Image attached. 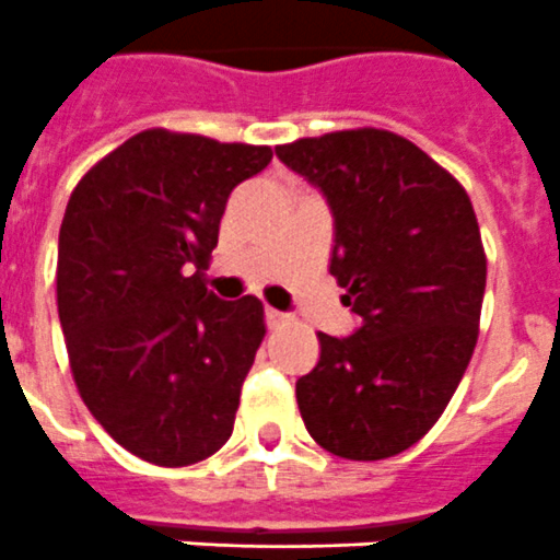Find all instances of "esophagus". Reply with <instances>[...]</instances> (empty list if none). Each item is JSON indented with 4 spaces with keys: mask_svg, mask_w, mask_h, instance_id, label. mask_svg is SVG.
I'll return each mask as SVG.
<instances>
[{
    "mask_svg": "<svg viewBox=\"0 0 560 560\" xmlns=\"http://www.w3.org/2000/svg\"><path fill=\"white\" fill-rule=\"evenodd\" d=\"M289 319H291V316L283 314V311L266 308V325H269V328H280V325H285Z\"/></svg>",
    "mask_w": 560,
    "mask_h": 560,
    "instance_id": "esophagus-1",
    "label": "esophagus"
}]
</instances>
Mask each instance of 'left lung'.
I'll use <instances>...</instances> for the list:
<instances>
[{
  "instance_id": "1",
  "label": "left lung",
  "mask_w": 560,
  "mask_h": 560,
  "mask_svg": "<svg viewBox=\"0 0 560 560\" xmlns=\"http://www.w3.org/2000/svg\"><path fill=\"white\" fill-rule=\"evenodd\" d=\"M275 151L328 201L330 275L359 316L350 336L319 334V361L296 381L305 429L336 457H395L438 423L477 345L488 260L471 199L381 128Z\"/></svg>"
}]
</instances>
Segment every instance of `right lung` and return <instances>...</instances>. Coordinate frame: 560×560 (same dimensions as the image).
Wrapping results in <instances>:
<instances>
[{
	"mask_svg": "<svg viewBox=\"0 0 560 560\" xmlns=\"http://www.w3.org/2000/svg\"><path fill=\"white\" fill-rule=\"evenodd\" d=\"M271 148L148 128L78 182L58 235V319L89 412L126 452L182 468L232 434L264 303L205 289L226 199Z\"/></svg>",
	"mask_w": 560,
	"mask_h": 560,
	"instance_id": "add662e5",
	"label": "right lung"
}]
</instances>
